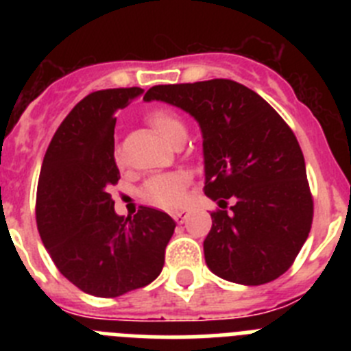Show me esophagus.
Instances as JSON below:
<instances>
[{
  "mask_svg": "<svg viewBox=\"0 0 351 351\" xmlns=\"http://www.w3.org/2000/svg\"><path fill=\"white\" fill-rule=\"evenodd\" d=\"M186 216H188V210H186V209H181V210H176V213H172V218L176 219L178 223L184 221Z\"/></svg>",
  "mask_w": 351,
  "mask_h": 351,
  "instance_id": "1",
  "label": "esophagus"
}]
</instances>
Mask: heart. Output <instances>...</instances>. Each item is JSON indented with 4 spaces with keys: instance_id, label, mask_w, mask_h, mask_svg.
Returning a JSON list of instances; mask_svg holds the SVG:
<instances>
[{
    "instance_id": "1",
    "label": "heart",
    "mask_w": 351,
    "mask_h": 351,
    "mask_svg": "<svg viewBox=\"0 0 351 351\" xmlns=\"http://www.w3.org/2000/svg\"><path fill=\"white\" fill-rule=\"evenodd\" d=\"M145 119H147L149 125L160 133L161 138L169 142V144H173L178 138L186 137V125L173 110H169V108H154V110H151L145 116ZM114 161H116L117 165L123 163V156H121L119 149L114 151ZM188 182H190L188 173L182 172L154 176L142 188V197L147 202L154 204L158 207L176 209V207L184 204Z\"/></svg>"
}]
</instances>
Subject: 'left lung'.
Listing matches in <instances>:
<instances>
[{
	"label": "left lung",
	"instance_id": "obj_1",
	"mask_svg": "<svg viewBox=\"0 0 351 351\" xmlns=\"http://www.w3.org/2000/svg\"><path fill=\"white\" fill-rule=\"evenodd\" d=\"M144 100L182 108L202 130L204 191L221 207L210 214L204 241L207 267L247 287L285 274L311 230L313 195L304 154L283 117L228 79L153 86Z\"/></svg>",
	"mask_w": 351,
	"mask_h": 351
}]
</instances>
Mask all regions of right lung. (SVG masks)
Returning a JSON list of instances; mask_svg holds the SVG:
<instances>
[{
  "mask_svg": "<svg viewBox=\"0 0 351 351\" xmlns=\"http://www.w3.org/2000/svg\"><path fill=\"white\" fill-rule=\"evenodd\" d=\"M144 89H101L71 108L43 156L36 188V226L52 262L70 283L95 297H119L154 281L165 263L176 221L141 207L117 216L108 188L114 161V112Z\"/></svg>",
  "mask_w": 351,
  "mask_h": 351,
  "instance_id": "obj_1",
  "label": "right lung"
}]
</instances>
